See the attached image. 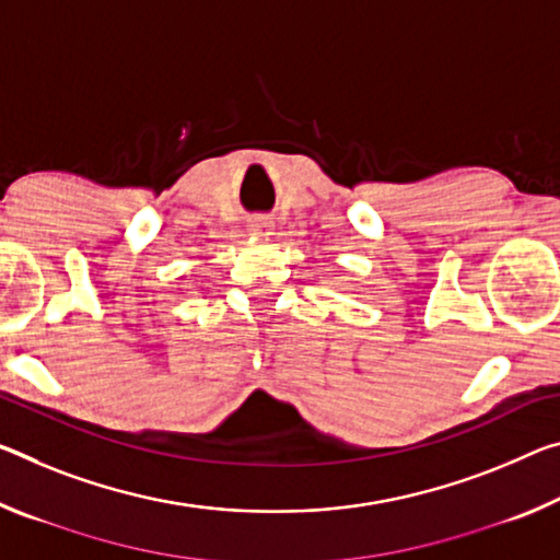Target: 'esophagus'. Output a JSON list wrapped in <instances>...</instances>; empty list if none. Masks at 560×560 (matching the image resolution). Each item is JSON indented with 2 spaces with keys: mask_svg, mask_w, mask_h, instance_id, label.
I'll return each instance as SVG.
<instances>
[{
  "mask_svg": "<svg viewBox=\"0 0 560 560\" xmlns=\"http://www.w3.org/2000/svg\"><path fill=\"white\" fill-rule=\"evenodd\" d=\"M269 229H271V221H266V219L252 221V232H256V234H269Z\"/></svg>",
  "mask_w": 560,
  "mask_h": 560,
  "instance_id": "obj_1",
  "label": "esophagus"
}]
</instances>
